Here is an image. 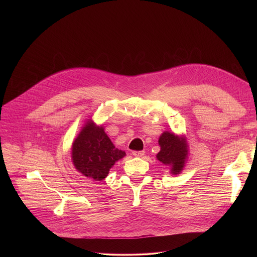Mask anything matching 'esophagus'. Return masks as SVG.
<instances>
[{
  "label": "esophagus",
  "mask_w": 257,
  "mask_h": 257,
  "mask_svg": "<svg viewBox=\"0 0 257 257\" xmlns=\"http://www.w3.org/2000/svg\"><path fill=\"white\" fill-rule=\"evenodd\" d=\"M144 154H145V152H144V151H140V152H132V155H133L134 157H137V158H141V157H143V156H144Z\"/></svg>",
  "instance_id": "esophagus-1"
}]
</instances>
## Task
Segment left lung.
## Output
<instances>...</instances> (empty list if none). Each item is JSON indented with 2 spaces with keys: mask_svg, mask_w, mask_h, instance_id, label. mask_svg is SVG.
Segmentation results:
<instances>
[{
  "mask_svg": "<svg viewBox=\"0 0 257 257\" xmlns=\"http://www.w3.org/2000/svg\"><path fill=\"white\" fill-rule=\"evenodd\" d=\"M159 144L161 152L157 155V159L164 165L170 166L172 174H179L184 167L187 158L185 139L170 132H164L159 139Z\"/></svg>",
  "mask_w": 257,
  "mask_h": 257,
  "instance_id": "obj_1",
  "label": "left lung"
}]
</instances>
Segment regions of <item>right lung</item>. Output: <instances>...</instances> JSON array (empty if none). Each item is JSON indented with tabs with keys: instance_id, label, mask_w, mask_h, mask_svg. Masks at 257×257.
Wrapping results in <instances>:
<instances>
[{
	"instance_id": "1",
	"label": "right lung",
	"mask_w": 257,
	"mask_h": 257,
	"mask_svg": "<svg viewBox=\"0 0 257 257\" xmlns=\"http://www.w3.org/2000/svg\"><path fill=\"white\" fill-rule=\"evenodd\" d=\"M126 156L118 150L102 127L89 121L73 142L72 160L75 168L95 181L103 180L114 164Z\"/></svg>"
}]
</instances>
